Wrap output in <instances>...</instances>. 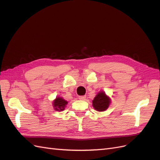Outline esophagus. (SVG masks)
Segmentation results:
<instances>
[{
	"mask_svg": "<svg viewBox=\"0 0 160 160\" xmlns=\"http://www.w3.org/2000/svg\"><path fill=\"white\" fill-rule=\"evenodd\" d=\"M78 99L80 100H85L86 99V96H79Z\"/></svg>",
	"mask_w": 160,
	"mask_h": 160,
	"instance_id": "obj_1",
	"label": "esophagus"
}]
</instances>
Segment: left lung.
Returning a JSON list of instances; mask_svg holds the SVG:
<instances>
[{
    "instance_id": "1",
    "label": "left lung",
    "mask_w": 160,
    "mask_h": 160,
    "mask_svg": "<svg viewBox=\"0 0 160 160\" xmlns=\"http://www.w3.org/2000/svg\"><path fill=\"white\" fill-rule=\"evenodd\" d=\"M109 103V98L103 92H99L92 101V106L98 112L105 111L108 108Z\"/></svg>"
}]
</instances>
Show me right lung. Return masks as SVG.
I'll use <instances>...</instances> for the list:
<instances>
[{
    "label": "right lung",
    "mask_w": 160,
    "mask_h": 160,
    "mask_svg": "<svg viewBox=\"0 0 160 160\" xmlns=\"http://www.w3.org/2000/svg\"><path fill=\"white\" fill-rule=\"evenodd\" d=\"M68 102L65 101L61 97H57L56 99L53 101V106L56 111H63L65 109V105H67Z\"/></svg>",
    "instance_id": "obj_1"
}]
</instances>
